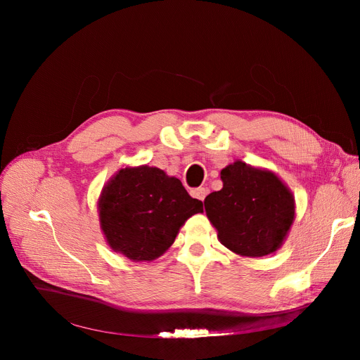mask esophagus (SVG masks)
Listing matches in <instances>:
<instances>
[{"mask_svg":"<svg viewBox=\"0 0 360 360\" xmlns=\"http://www.w3.org/2000/svg\"><path fill=\"white\" fill-rule=\"evenodd\" d=\"M207 193H209V191H207V188H197V189L192 191V197L200 200V201H204V198L207 197Z\"/></svg>","mask_w":360,"mask_h":360,"instance_id":"34e87169","label":"esophagus"}]
</instances>
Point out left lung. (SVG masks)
Returning <instances> with one entry per match:
<instances>
[{"label":"left lung","mask_w":360,"mask_h":360,"mask_svg":"<svg viewBox=\"0 0 360 360\" xmlns=\"http://www.w3.org/2000/svg\"><path fill=\"white\" fill-rule=\"evenodd\" d=\"M224 188L207 195V217L224 246L264 257L282 245L294 219V200L274 172L237 160L221 171Z\"/></svg>","instance_id":"left-lung-1"}]
</instances>
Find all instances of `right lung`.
<instances>
[{
	"label": "right lung",
	"instance_id": "right-lung-1",
	"mask_svg": "<svg viewBox=\"0 0 360 360\" xmlns=\"http://www.w3.org/2000/svg\"><path fill=\"white\" fill-rule=\"evenodd\" d=\"M202 202L176 177L153 167L124 168L106 184L99 216L108 243L134 261H151L176 240L180 226Z\"/></svg>",
	"mask_w": 360,
	"mask_h": 360
}]
</instances>
